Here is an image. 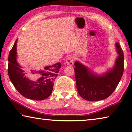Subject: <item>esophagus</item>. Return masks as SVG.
<instances>
[{"label":"esophagus","mask_w":132,"mask_h":132,"mask_svg":"<svg viewBox=\"0 0 132 132\" xmlns=\"http://www.w3.org/2000/svg\"><path fill=\"white\" fill-rule=\"evenodd\" d=\"M74 61H75L74 56H70L69 57H68V58L66 59V63L68 65L72 66L73 64Z\"/></svg>","instance_id":"34e87169"}]
</instances>
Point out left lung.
<instances>
[{
    "mask_svg": "<svg viewBox=\"0 0 132 132\" xmlns=\"http://www.w3.org/2000/svg\"><path fill=\"white\" fill-rule=\"evenodd\" d=\"M116 46L119 54L116 65L105 75L96 76L80 63H75L76 88L82 98L91 101L105 100L117 88L124 71V55L119 43Z\"/></svg>",
    "mask_w": 132,
    "mask_h": 132,
    "instance_id": "1",
    "label": "left lung"
}]
</instances>
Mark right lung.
Segmentation results:
<instances>
[{"label":"right lung","mask_w":132,"mask_h":132,"mask_svg":"<svg viewBox=\"0 0 132 132\" xmlns=\"http://www.w3.org/2000/svg\"><path fill=\"white\" fill-rule=\"evenodd\" d=\"M16 40L10 51L8 57V75L16 90L25 98L34 100L46 99L52 94L54 81L61 68L60 63L46 66L38 73L41 78L37 81L29 80L16 62ZM35 73H33L34 74Z\"/></svg>","instance_id":"right-lung-1"}]
</instances>
